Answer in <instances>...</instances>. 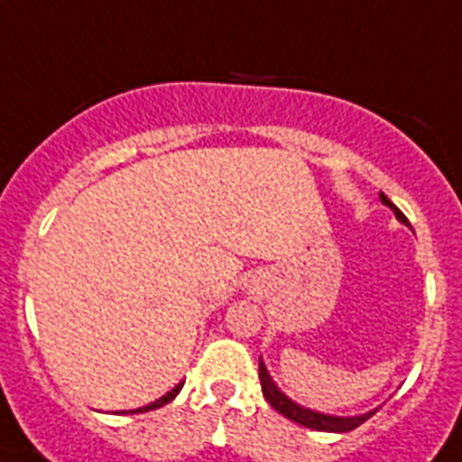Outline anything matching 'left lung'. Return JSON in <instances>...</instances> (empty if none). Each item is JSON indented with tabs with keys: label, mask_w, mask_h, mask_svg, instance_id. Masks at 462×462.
Instances as JSON below:
<instances>
[{
	"label": "left lung",
	"mask_w": 462,
	"mask_h": 462,
	"mask_svg": "<svg viewBox=\"0 0 462 462\" xmlns=\"http://www.w3.org/2000/svg\"><path fill=\"white\" fill-rule=\"evenodd\" d=\"M381 201L386 203L388 208L393 210L395 217H398L401 223L410 225L408 217L402 216V210L398 208L395 203H391V199H388L386 194H381ZM259 379H261V388H263V398L271 402V408L278 410L281 415H285L288 420H292V422L302 424V427H309V430L352 431V430H357L359 424L366 422V420H369V417L376 412V410H374V412H366V415H359V417H333V415H321V412H314V410H309V408H302V405H297V402L290 401L288 395H282L281 391H278V386L273 383V379L268 376L263 362H259Z\"/></svg>",
	"instance_id": "obj_1"
}]
</instances>
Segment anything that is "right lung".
<instances>
[{"mask_svg":"<svg viewBox=\"0 0 462 462\" xmlns=\"http://www.w3.org/2000/svg\"><path fill=\"white\" fill-rule=\"evenodd\" d=\"M181 386H184V381H181V383H177V386L172 388V391H170V393H165L162 395V398H158V401L155 402H151V405H146V408H139V410H129V412H148V410H158V408H162V405H167V402L170 401H174V398H177V393H180L181 391Z\"/></svg>","mask_w":462,"mask_h":462,"instance_id":"obj_1","label":"right lung"}]
</instances>
